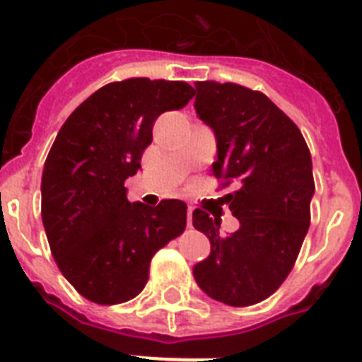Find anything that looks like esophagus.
<instances>
[{"mask_svg":"<svg viewBox=\"0 0 362 362\" xmlns=\"http://www.w3.org/2000/svg\"><path fill=\"white\" fill-rule=\"evenodd\" d=\"M191 217H193V206H187V227L193 225V219H191Z\"/></svg>","mask_w":362,"mask_h":362,"instance_id":"34e87169","label":"esophagus"}]
</instances>
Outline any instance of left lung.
<instances>
[{"mask_svg": "<svg viewBox=\"0 0 362 362\" xmlns=\"http://www.w3.org/2000/svg\"><path fill=\"white\" fill-rule=\"evenodd\" d=\"M197 117L214 132L216 178L240 221L223 236L221 221L197 208L193 227L210 255L193 267L202 292L232 307L269 298L288 277L310 225L313 160L299 128L266 95L236 83L197 81Z\"/></svg>", "mask_w": 362, "mask_h": 362, "instance_id": "obj_1", "label": "left lung"}]
</instances>
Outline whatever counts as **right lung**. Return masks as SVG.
Segmentation results:
<instances>
[{
    "label": "right lung",
    "mask_w": 362,
    "mask_h": 362,
    "mask_svg": "<svg viewBox=\"0 0 362 362\" xmlns=\"http://www.w3.org/2000/svg\"><path fill=\"white\" fill-rule=\"evenodd\" d=\"M193 96L186 81H115L61 126L44 163L42 223L57 267L89 301L134 299L148 281L156 251L186 228V202H130L124 182L141 169L156 119Z\"/></svg>",
    "instance_id": "add662e5"
}]
</instances>
